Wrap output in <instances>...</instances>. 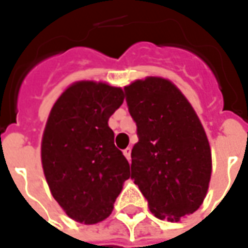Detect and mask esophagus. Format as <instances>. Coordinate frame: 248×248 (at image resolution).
I'll use <instances>...</instances> for the list:
<instances>
[{"instance_id": "1", "label": "esophagus", "mask_w": 248, "mask_h": 248, "mask_svg": "<svg viewBox=\"0 0 248 248\" xmlns=\"http://www.w3.org/2000/svg\"><path fill=\"white\" fill-rule=\"evenodd\" d=\"M123 153H124V156L127 157V160H131V148H127L123 150Z\"/></svg>"}]
</instances>
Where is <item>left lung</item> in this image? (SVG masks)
<instances>
[{
    "label": "left lung",
    "instance_id": "8db88e82",
    "mask_svg": "<svg viewBox=\"0 0 248 248\" xmlns=\"http://www.w3.org/2000/svg\"><path fill=\"white\" fill-rule=\"evenodd\" d=\"M138 127L131 178L158 219L178 222L204 202L211 148L193 106L175 84L163 77L135 80L125 88Z\"/></svg>",
    "mask_w": 248,
    "mask_h": 248
}]
</instances>
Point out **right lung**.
<instances>
[{"instance_id": "obj_1", "label": "right lung", "mask_w": 248, "mask_h": 248, "mask_svg": "<svg viewBox=\"0 0 248 248\" xmlns=\"http://www.w3.org/2000/svg\"><path fill=\"white\" fill-rule=\"evenodd\" d=\"M124 98L120 87L82 80L63 91L49 111L41 140L44 175L53 199L76 222L105 221L131 176L109 127Z\"/></svg>"}]
</instances>
